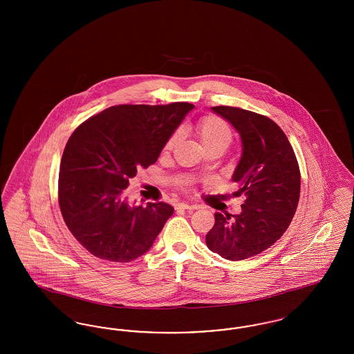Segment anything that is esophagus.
Segmentation results:
<instances>
[{"label":"esophagus","instance_id":"obj_1","mask_svg":"<svg viewBox=\"0 0 354 354\" xmlns=\"http://www.w3.org/2000/svg\"><path fill=\"white\" fill-rule=\"evenodd\" d=\"M176 209H198V205L187 204V203H178Z\"/></svg>","mask_w":354,"mask_h":354}]
</instances>
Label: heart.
Returning a JSON list of instances; mask_svg holds the SVG:
<instances>
[{"mask_svg":"<svg viewBox=\"0 0 354 354\" xmlns=\"http://www.w3.org/2000/svg\"><path fill=\"white\" fill-rule=\"evenodd\" d=\"M196 130H198V134L201 136L203 145L207 150L216 147V146L227 147L232 140V131H231L230 126L216 115L203 117L196 124ZM179 139H180L179 130H175L174 133H171L167 140L165 142L163 151H171L175 147V145L179 142ZM182 188L185 189L187 183H182Z\"/></svg>","mask_w":354,"mask_h":354,"instance_id":"b5f03b06","label":"heart"}]
</instances>
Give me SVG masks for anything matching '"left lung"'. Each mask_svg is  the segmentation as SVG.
Masks as SVG:
<instances>
[{"label":"left lung","instance_id":"8db88e82","mask_svg":"<svg viewBox=\"0 0 354 354\" xmlns=\"http://www.w3.org/2000/svg\"><path fill=\"white\" fill-rule=\"evenodd\" d=\"M212 110L227 119L241 136L243 155L232 180L236 195H244L241 214H215L205 235L207 247L227 260H244L273 245L295 216L301 176L284 131L272 119L231 106Z\"/></svg>","mask_w":354,"mask_h":354}]
</instances>
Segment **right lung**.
I'll use <instances>...</instances> for the list:
<instances>
[{"label": "right lung", "mask_w": 354, "mask_h": 354, "mask_svg": "<svg viewBox=\"0 0 354 354\" xmlns=\"http://www.w3.org/2000/svg\"><path fill=\"white\" fill-rule=\"evenodd\" d=\"M194 109L118 104L81 123L68 138L58 179V203L68 231L86 251L129 263L147 252L174 212L167 203L129 205L124 189L153 165L169 134Z\"/></svg>", "instance_id": "obj_1"}]
</instances>
